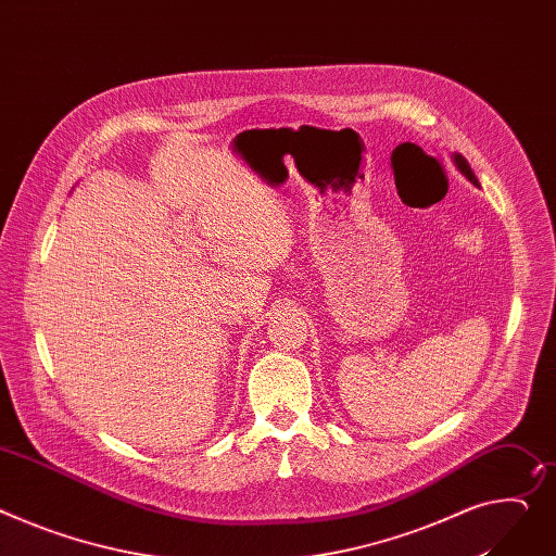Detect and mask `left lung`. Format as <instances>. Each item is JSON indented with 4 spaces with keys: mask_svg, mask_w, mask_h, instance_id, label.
<instances>
[{
    "mask_svg": "<svg viewBox=\"0 0 556 556\" xmlns=\"http://www.w3.org/2000/svg\"><path fill=\"white\" fill-rule=\"evenodd\" d=\"M452 160H454V164H456V168L460 170V174H463V176H465L469 182H472L475 187H479V180H477V176H475L472 166L467 164V160H465L460 153H454V157H452Z\"/></svg>",
    "mask_w": 556,
    "mask_h": 556,
    "instance_id": "left-lung-1",
    "label": "left lung"
}]
</instances>
